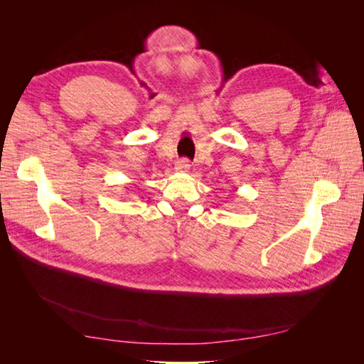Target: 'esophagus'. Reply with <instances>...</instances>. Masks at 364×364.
<instances>
[{
	"label": "esophagus",
	"instance_id": "obj_1",
	"mask_svg": "<svg viewBox=\"0 0 364 364\" xmlns=\"http://www.w3.org/2000/svg\"><path fill=\"white\" fill-rule=\"evenodd\" d=\"M190 168H191V164L188 159H181L178 161V164H176V170L181 173H188Z\"/></svg>",
	"mask_w": 364,
	"mask_h": 364
}]
</instances>
